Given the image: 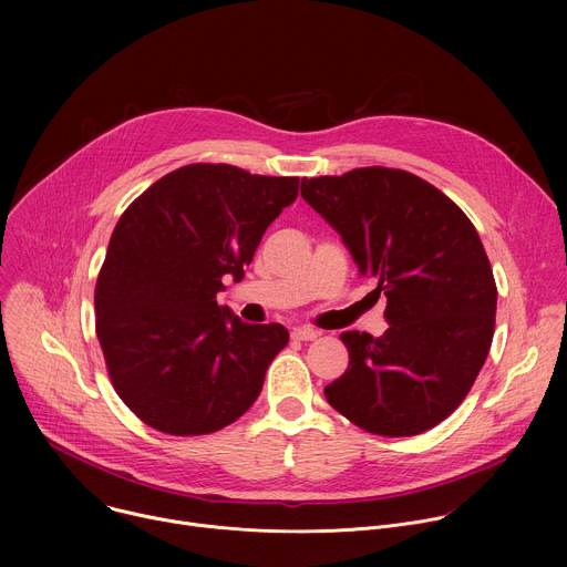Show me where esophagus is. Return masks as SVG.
Wrapping results in <instances>:
<instances>
[{
    "instance_id": "obj_1",
    "label": "esophagus",
    "mask_w": 567,
    "mask_h": 567,
    "mask_svg": "<svg viewBox=\"0 0 567 567\" xmlns=\"http://www.w3.org/2000/svg\"><path fill=\"white\" fill-rule=\"evenodd\" d=\"M320 334L316 332V330H311V328H296L293 332H291V339L293 341H316Z\"/></svg>"
}]
</instances>
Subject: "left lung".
Instances as JSON below:
<instances>
[{"label":"left lung","mask_w":567,"mask_h":567,"mask_svg":"<svg viewBox=\"0 0 567 567\" xmlns=\"http://www.w3.org/2000/svg\"><path fill=\"white\" fill-rule=\"evenodd\" d=\"M300 193L388 298L383 337L341 334L350 365L326 385L330 406L383 437L437 426L468 394L496 328L498 289L475 226L442 190L396 168L302 179Z\"/></svg>","instance_id":"1"}]
</instances>
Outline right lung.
Segmentation results:
<instances>
[{
  "label": "right lung",
  "mask_w": 567,
  "mask_h": 567,
  "mask_svg": "<svg viewBox=\"0 0 567 567\" xmlns=\"http://www.w3.org/2000/svg\"><path fill=\"white\" fill-rule=\"evenodd\" d=\"M298 182L190 164L116 221L94 291L96 334L116 394L143 424L208 435L254 406L289 332L241 322L217 291L224 276L245 278Z\"/></svg>",
  "instance_id": "add662e5"
}]
</instances>
